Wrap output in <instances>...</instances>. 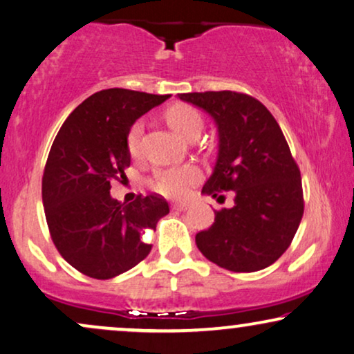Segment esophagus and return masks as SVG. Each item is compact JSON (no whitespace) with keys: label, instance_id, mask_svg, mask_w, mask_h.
<instances>
[{"label":"esophagus","instance_id":"esophagus-1","mask_svg":"<svg viewBox=\"0 0 354 354\" xmlns=\"http://www.w3.org/2000/svg\"><path fill=\"white\" fill-rule=\"evenodd\" d=\"M187 208H188L187 201H176V203H172L174 211H185Z\"/></svg>","mask_w":354,"mask_h":354}]
</instances>
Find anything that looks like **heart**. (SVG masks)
Listing matches in <instances>:
<instances>
[{
	"label": "heart",
	"mask_w": 354,
	"mask_h": 354,
	"mask_svg": "<svg viewBox=\"0 0 354 354\" xmlns=\"http://www.w3.org/2000/svg\"><path fill=\"white\" fill-rule=\"evenodd\" d=\"M164 122L167 123L172 131L185 140H196L203 130V117L195 109L194 105L176 102L171 104L162 113ZM141 135H143V125L141 123H133L127 133V151L131 158L140 156ZM200 169L192 164H183V166L158 169L151 177L149 185L160 195L172 196V198H180L188 192V188L198 182Z\"/></svg>",
	"instance_id": "heart-1"
}]
</instances>
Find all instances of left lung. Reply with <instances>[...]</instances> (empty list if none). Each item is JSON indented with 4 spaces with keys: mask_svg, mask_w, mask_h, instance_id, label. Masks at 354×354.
<instances>
[{
    "mask_svg": "<svg viewBox=\"0 0 354 354\" xmlns=\"http://www.w3.org/2000/svg\"><path fill=\"white\" fill-rule=\"evenodd\" d=\"M218 127L214 171L201 194H236L232 208L195 236L201 254L229 272L270 267L291 244L304 213L301 172L278 122L260 100L234 91L178 94Z\"/></svg>",
    "mask_w": 354,
    "mask_h": 354,
    "instance_id": "8db88e82",
    "label": "left lung"
}]
</instances>
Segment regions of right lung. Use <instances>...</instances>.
<instances>
[{
	"label": "right lung",
	"mask_w": 354,
	"mask_h": 354,
	"mask_svg": "<svg viewBox=\"0 0 354 354\" xmlns=\"http://www.w3.org/2000/svg\"><path fill=\"white\" fill-rule=\"evenodd\" d=\"M169 97L99 91L73 110L55 138L42 177L45 218L59 255L86 277L109 279L140 263L153 247L145 232L169 213L159 195H138L128 205L110 196V182L130 167L128 130Z\"/></svg>",
	"instance_id": "obj_1"
}]
</instances>
